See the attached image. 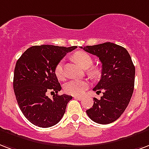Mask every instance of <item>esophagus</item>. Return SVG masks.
<instances>
[{
  "instance_id": "34e87169",
  "label": "esophagus",
  "mask_w": 149,
  "mask_h": 149,
  "mask_svg": "<svg viewBox=\"0 0 149 149\" xmlns=\"http://www.w3.org/2000/svg\"><path fill=\"white\" fill-rule=\"evenodd\" d=\"M75 99H77V100H82L83 99V97H81V96H75L74 97Z\"/></svg>"
}]
</instances>
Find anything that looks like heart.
Listing matches in <instances>:
<instances>
[{"label":"heart","instance_id":"1","mask_svg":"<svg viewBox=\"0 0 149 149\" xmlns=\"http://www.w3.org/2000/svg\"><path fill=\"white\" fill-rule=\"evenodd\" d=\"M73 58L80 65L85 69L90 67L93 63V59L89 54L85 52H77L73 54ZM89 73L91 76H97L99 74L97 68L93 67L89 70ZM54 74L58 79H64L63 72V61H60L54 67ZM88 87V83L84 79H71L65 83L64 85V91L65 93L71 95H79L84 92Z\"/></svg>","mask_w":149,"mask_h":149}]
</instances>
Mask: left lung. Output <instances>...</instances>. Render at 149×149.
<instances>
[{
  "instance_id": "obj_1",
  "label": "left lung",
  "mask_w": 149,
  "mask_h": 149,
  "mask_svg": "<svg viewBox=\"0 0 149 149\" xmlns=\"http://www.w3.org/2000/svg\"><path fill=\"white\" fill-rule=\"evenodd\" d=\"M80 47L98 57L102 64V77L93 91H103V96L94 97L92 108L86 112L94 122L111 123L123 113L132 97L135 77L132 59L127 49L110 42Z\"/></svg>"
}]
</instances>
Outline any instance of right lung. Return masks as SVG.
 <instances>
[{
    "mask_svg": "<svg viewBox=\"0 0 149 149\" xmlns=\"http://www.w3.org/2000/svg\"><path fill=\"white\" fill-rule=\"evenodd\" d=\"M77 46L40 45L29 47L15 65L13 87L17 102L25 117L35 126L50 127L59 122L72 96L58 95L62 90L54 67ZM56 92L53 98L47 96Z\"/></svg>",
    "mask_w": 149,
    "mask_h": 149,
    "instance_id": "1",
    "label": "right lung"
}]
</instances>
